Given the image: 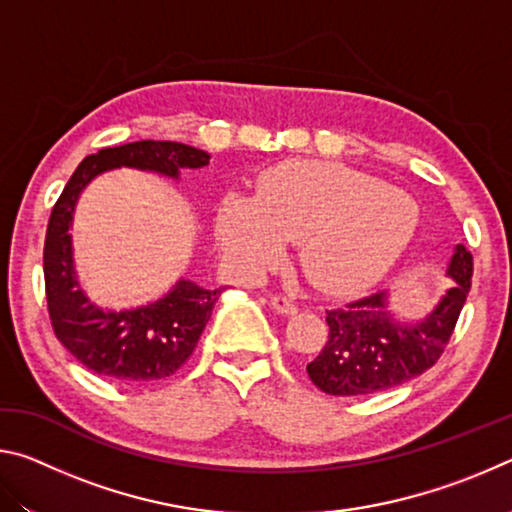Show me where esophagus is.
<instances>
[{
	"label": "esophagus",
	"mask_w": 512,
	"mask_h": 512,
	"mask_svg": "<svg viewBox=\"0 0 512 512\" xmlns=\"http://www.w3.org/2000/svg\"><path fill=\"white\" fill-rule=\"evenodd\" d=\"M271 307L277 311V314H284V316H291L298 311L296 302L289 300L287 296H271Z\"/></svg>",
	"instance_id": "34e87169"
}]
</instances>
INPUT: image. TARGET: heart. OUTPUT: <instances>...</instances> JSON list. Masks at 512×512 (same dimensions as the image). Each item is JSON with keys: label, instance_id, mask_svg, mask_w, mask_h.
Listing matches in <instances>:
<instances>
[{"label": "heart", "instance_id": "1", "mask_svg": "<svg viewBox=\"0 0 512 512\" xmlns=\"http://www.w3.org/2000/svg\"><path fill=\"white\" fill-rule=\"evenodd\" d=\"M420 210L402 189L339 162L287 160L259 176L257 196L230 192L214 230L225 262L253 280L300 241L298 262L314 287L357 293L377 284L415 239Z\"/></svg>", "mask_w": 512, "mask_h": 512}]
</instances>
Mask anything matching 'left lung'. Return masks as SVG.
Returning <instances> with one entry per match:
<instances>
[{
    "mask_svg": "<svg viewBox=\"0 0 512 512\" xmlns=\"http://www.w3.org/2000/svg\"><path fill=\"white\" fill-rule=\"evenodd\" d=\"M472 253L456 246L447 273L456 284L420 323H397L386 291L327 309L329 336L307 363L309 379L327 395L361 397L395 388L436 363L452 339L472 287Z\"/></svg>",
    "mask_w": 512,
    "mask_h": 512,
    "instance_id": "8db88e82",
    "label": "left lung"
}]
</instances>
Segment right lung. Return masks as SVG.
I'll list each match as a JSON object with an SVG mask.
<instances>
[{
  "label": "right lung",
  "instance_id": "right-lung-1",
  "mask_svg": "<svg viewBox=\"0 0 512 512\" xmlns=\"http://www.w3.org/2000/svg\"><path fill=\"white\" fill-rule=\"evenodd\" d=\"M210 155L180 142L142 140L101 149L85 158L51 210L42 268L47 311L56 339L76 361L121 384H153L171 377L192 357L214 302L223 287L203 289L180 280L167 296L131 311H103L85 298L72 266V212L85 185L101 171L135 167L178 178L180 169H198Z\"/></svg>",
  "mask_w": 512,
  "mask_h": 512
}]
</instances>
